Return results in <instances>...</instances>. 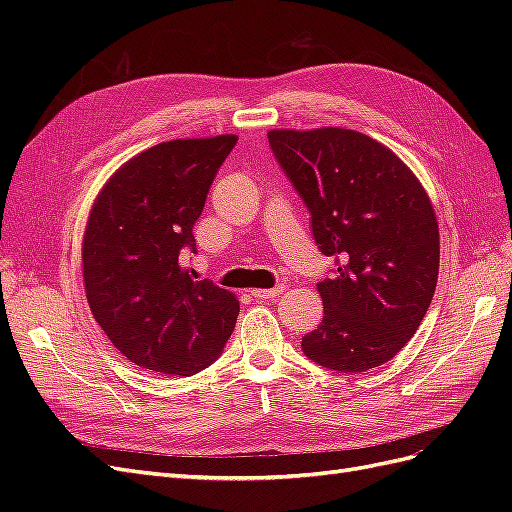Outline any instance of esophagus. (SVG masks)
I'll use <instances>...</instances> for the list:
<instances>
[{
    "label": "esophagus",
    "instance_id": "1",
    "mask_svg": "<svg viewBox=\"0 0 512 512\" xmlns=\"http://www.w3.org/2000/svg\"><path fill=\"white\" fill-rule=\"evenodd\" d=\"M284 290H286L284 284H277L273 288H256V290H252V294L256 299H277Z\"/></svg>",
    "mask_w": 512,
    "mask_h": 512
}]
</instances>
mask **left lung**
<instances>
[{
    "instance_id": "obj_1",
    "label": "left lung",
    "mask_w": 512,
    "mask_h": 512,
    "mask_svg": "<svg viewBox=\"0 0 512 512\" xmlns=\"http://www.w3.org/2000/svg\"><path fill=\"white\" fill-rule=\"evenodd\" d=\"M269 145L312 215L335 271L318 284L324 316L301 348L359 374L404 348L425 318L440 269L436 213L391 149L354 130H271Z\"/></svg>"
}]
</instances>
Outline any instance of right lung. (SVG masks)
<instances>
[{"label":"right lung","instance_id":"obj_1","mask_svg":"<svg viewBox=\"0 0 512 512\" xmlns=\"http://www.w3.org/2000/svg\"><path fill=\"white\" fill-rule=\"evenodd\" d=\"M239 138L168 141L138 153L106 181L83 237L87 303L113 346L134 365L192 376L211 365L235 329L239 301L196 282L194 224Z\"/></svg>","mask_w":512,"mask_h":512}]
</instances>
